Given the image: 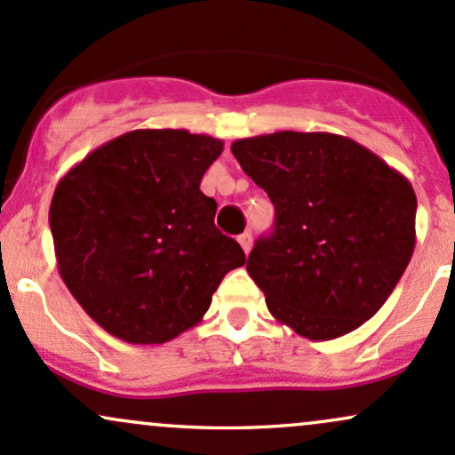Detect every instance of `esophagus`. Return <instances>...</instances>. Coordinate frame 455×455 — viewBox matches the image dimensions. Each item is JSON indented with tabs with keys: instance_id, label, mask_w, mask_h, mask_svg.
Returning <instances> with one entry per match:
<instances>
[{
	"instance_id": "esophagus-1",
	"label": "esophagus",
	"mask_w": 455,
	"mask_h": 455,
	"mask_svg": "<svg viewBox=\"0 0 455 455\" xmlns=\"http://www.w3.org/2000/svg\"><path fill=\"white\" fill-rule=\"evenodd\" d=\"M238 243H241V247L244 249V253L251 251V244H253V236H251V232H244V234H241V236H238Z\"/></svg>"
}]
</instances>
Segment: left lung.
<instances>
[{
	"mask_svg": "<svg viewBox=\"0 0 455 455\" xmlns=\"http://www.w3.org/2000/svg\"><path fill=\"white\" fill-rule=\"evenodd\" d=\"M232 152L275 206L273 232L247 259L270 314L314 341L359 329L415 251L411 182L333 132L279 131L236 140Z\"/></svg>",
	"mask_w": 455,
	"mask_h": 455,
	"instance_id": "1",
	"label": "left lung"
}]
</instances>
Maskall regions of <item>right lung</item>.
<instances>
[{"instance_id":"1","label":"right lung","mask_w":455,"mask_h":455,"mask_svg":"<svg viewBox=\"0 0 455 455\" xmlns=\"http://www.w3.org/2000/svg\"><path fill=\"white\" fill-rule=\"evenodd\" d=\"M223 141L140 129L92 150L58 182L49 208L58 270L85 314L129 344H163L204 318L214 290L244 264L200 191Z\"/></svg>"}]
</instances>
